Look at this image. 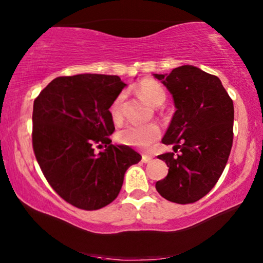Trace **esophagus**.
Here are the masks:
<instances>
[{
  "instance_id": "esophagus-1",
  "label": "esophagus",
  "mask_w": 263,
  "mask_h": 263,
  "mask_svg": "<svg viewBox=\"0 0 263 263\" xmlns=\"http://www.w3.org/2000/svg\"><path fill=\"white\" fill-rule=\"evenodd\" d=\"M152 157L151 156H147V155H143L142 156V162L143 163H149V162H152Z\"/></svg>"
}]
</instances>
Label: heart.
<instances>
[{
  "instance_id": "b5f03b06",
  "label": "heart",
  "mask_w": 263,
  "mask_h": 263,
  "mask_svg": "<svg viewBox=\"0 0 263 263\" xmlns=\"http://www.w3.org/2000/svg\"><path fill=\"white\" fill-rule=\"evenodd\" d=\"M136 90L143 100L153 106H159L165 100L164 89L158 81L153 79L142 80ZM123 99H125V93H119L110 106V115L115 122H120L122 120ZM159 134H161V129L156 123H128L117 132V140L127 146L144 149L148 148L159 137Z\"/></svg>"
}]
</instances>
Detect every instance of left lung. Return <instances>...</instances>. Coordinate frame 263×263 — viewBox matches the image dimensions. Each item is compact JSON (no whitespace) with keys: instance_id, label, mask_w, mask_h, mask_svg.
I'll return each mask as SVG.
<instances>
[{"instance_id":"8db88e82","label":"left lung","mask_w":263,"mask_h":263,"mask_svg":"<svg viewBox=\"0 0 263 263\" xmlns=\"http://www.w3.org/2000/svg\"><path fill=\"white\" fill-rule=\"evenodd\" d=\"M153 77L167 87L176 106L162 142L180 152L158 156L170 170L156 189L173 203H195L214 188L228 163L234 104L219 78L197 66L182 65Z\"/></svg>"}]
</instances>
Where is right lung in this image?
Instances as JSON below:
<instances>
[{
	"mask_svg": "<svg viewBox=\"0 0 263 263\" xmlns=\"http://www.w3.org/2000/svg\"><path fill=\"white\" fill-rule=\"evenodd\" d=\"M125 86L117 75L59 77L33 104L32 140L39 167L60 197L79 209L98 210L114 201L126 171L142 158L108 138L115 131L108 108ZM96 143L105 146L98 155Z\"/></svg>",
	"mask_w": 263,
	"mask_h": 263,
	"instance_id": "obj_1",
	"label": "right lung"
}]
</instances>
